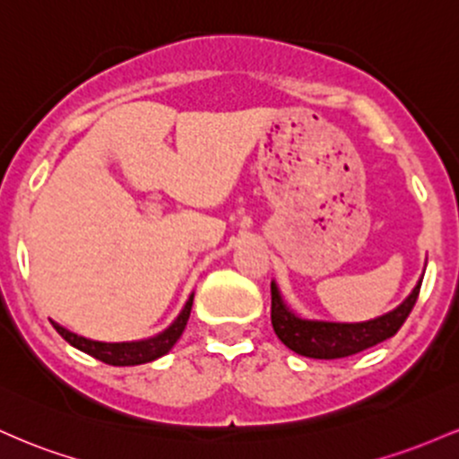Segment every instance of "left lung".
Returning <instances> with one entry per match:
<instances>
[{"instance_id": "1", "label": "left lung", "mask_w": 459, "mask_h": 459, "mask_svg": "<svg viewBox=\"0 0 459 459\" xmlns=\"http://www.w3.org/2000/svg\"><path fill=\"white\" fill-rule=\"evenodd\" d=\"M420 284L414 286L411 295L393 312L364 323H325V321H306L299 318L281 301L275 281L271 284V323L277 338L288 349L299 355L314 359H336L347 355L359 353L364 349L388 341L399 332L405 318L410 316L416 299H419Z\"/></svg>"}]
</instances>
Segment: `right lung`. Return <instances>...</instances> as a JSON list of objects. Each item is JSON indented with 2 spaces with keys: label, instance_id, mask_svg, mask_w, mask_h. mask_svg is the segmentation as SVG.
Wrapping results in <instances>:
<instances>
[{
  "label": "right lung",
  "instance_id": "obj_1",
  "mask_svg": "<svg viewBox=\"0 0 459 459\" xmlns=\"http://www.w3.org/2000/svg\"><path fill=\"white\" fill-rule=\"evenodd\" d=\"M190 307H193V295H190L186 306L179 312V316L175 318L171 327L164 329L158 336L138 342H97L89 341V338L84 336H77V333L69 332V329H65L63 325H58V323L54 321H51V325H54L56 332H58L66 342L74 344L80 351L92 355L95 359H101V362L110 364V367H134V364L152 362V359L162 358L164 353L171 351V347L179 341L184 327H186Z\"/></svg>",
  "mask_w": 459,
  "mask_h": 459
}]
</instances>
